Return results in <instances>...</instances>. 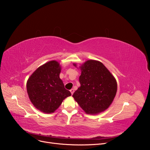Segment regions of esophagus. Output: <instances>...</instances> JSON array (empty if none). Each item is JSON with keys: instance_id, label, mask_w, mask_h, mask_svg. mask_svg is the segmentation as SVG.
Returning <instances> with one entry per match:
<instances>
[{"instance_id": "1", "label": "esophagus", "mask_w": 150, "mask_h": 150, "mask_svg": "<svg viewBox=\"0 0 150 150\" xmlns=\"http://www.w3.org/2000/svg\"><path fill=\"white\" fill-rule=\"evenodd\" d=\"M70 92H71V94L72 95L73 94V93H74V89H71V90H70Z\"/></svg>"}]
</instances>
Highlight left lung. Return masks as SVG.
I'll use <instances>...</instances> for the list:
<instances>
[{"mask_svg":"<svg viewBox=\"0 0 150 150\" xmlns=\"http://www.w3.org/2000/svg\"><path fill=\"white\" fill-rule=\"evenodd\" d=\"M73 65L77 67L76 63ZM80 87L72 95L85 112L98 115L110 107L117 92L115 78L102 62L88 60L79 66Z\"/></svg>","mask_w":150,"mask_h":150,"instance_id":"left-lung-1","label":"left lung"}]
</instances>
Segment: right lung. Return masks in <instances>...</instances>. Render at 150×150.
Instances as JSON below:
<instances>
[{"mask_svg": "<svg viewBox=\"0 0 150 150\" xmlns=\"http://www.w3.org/2000/svg\"><path fill=\"white\" fill-rule=\"evenodd\" d=\"M61 71V66L57 61H49L39 67L27 81L30 101L44 113L54 112L71 95L59 78Z\"/></svg>", "mask_w": 150, "mask_h": 150, "instance_id": "obj_1", "label": "right lung"}]
</instances>
